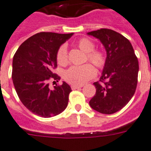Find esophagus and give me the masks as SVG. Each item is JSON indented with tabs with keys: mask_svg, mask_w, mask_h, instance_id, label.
I'll use <instances>...</instances> for the list:
<instances>
[{
	"mask_svg": "<svg viewBox=\"0 0 151 151\" xmlns=\"http://www.w3.org/2000/svg\"><path fill=\"white\" fill-rule=\"evenodd\" d=\"M83 87L82 85H71V89L72 90H76V89H79V88H81Z\"/></svg>",
	"mask_w": 151,
	"mask_h": 151,
	"instance_id": "obj_1",
	"label": "esophagus"
}]
</instances>
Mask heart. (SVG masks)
Instances as JSON below:
<instances>
[{
  "label": "heart",
  "instance_id": "b5f03b06",
  "mask_svg": "<svg viewBox=\"0 0 151 151\" xmlns=\"http://www.w3.org/2000/svg\"><path fill=\"white\" fill-rule=\"evenodd\" d=\"M78 47L87 54V60L96 68L102 69L105 65V57L99 50H94L95 45L87 38L80 39L77 42ZM57 61L60 65L64 66L68 64V50L65 45H62L57 52ZM96 74V70L93 66L89 64L81 66H73L67 70L64 73L66 81L73 85H82L93 78Z\"/></svg>",
  "mask_w": 151,
  "mask_h": 151
}]
</instances>
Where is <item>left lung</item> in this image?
Here are the masks:
<instances>
[{
    "label": "left lung",
    "instance_id": "1",
    "mask_svg": "<svg viewBox=\"0 0 151 151\" xmlns=\"http://www.w3.org/2000/svg\"><path fill=\"white\" fill-rule=\"evenodd\" d=\"M87 35L99 39L107 51L100 81L93 83L96 93L90 101V106L97 112L111 114L127 105L135 93L137 58L130 41L114 30L102 28Z\"/></svg>",
    "mask_w": 151,
    "mask_h": 151
}]
</instances>
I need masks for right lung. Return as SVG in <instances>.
Wrapping results in <instances>:
<instances>
[{"label": "right lung", "mask_w": 151, "mask_h": 151, "mask_svg": "<svg viewBox=\"0 0 151 151\" xmlns=\"http://www.w3.org/2000/svg\"><path fill=\"white\" fill-rule=\"evenodd\" d=\"M40 32L21 44L13 58L12 80L19 98L29 111L42 117H51L68 106L71 88L66 82L49 88L50 80L60 78L53 72L57 68V52L73 35Z\"/></svg>", "instance_id": "1"}]
</instances>
